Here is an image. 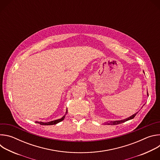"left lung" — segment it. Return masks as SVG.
<instances>
[{
	"instance_id": "left-lung-1",
	"label": "left lung",
	"mask_w": 160,
	"mask_h": 160,
	"mask_svg": "<svg viewBox=\"0 0 160 160\" xmlns=\"http://www.w3.org/2000/svg\"><path fill=\"white\" fill-rule=\"evenodd\" d=\"M137 113H138V112L135 113L134 115H132L131 117H128V118H125V119H124V120H116V121H109V122H108L106 123V125H118V124L124 123L125 122H127V121H128V120H130L133 119V118L135 117V115H137Z\"/></svg>"
}]
</instances>
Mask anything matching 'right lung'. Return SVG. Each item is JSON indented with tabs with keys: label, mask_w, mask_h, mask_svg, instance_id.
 <instances>
[{
	"label": "right lung",
	"mask_w": 160,
	"mask_h": 160,
	"mask_svg": "<svg viewBox=\"0 0 160 160\" xmlns=\"http://www.w3.org/2000/svg\"><path fill=\"white\" fill-rule=\"evenodd\" d=\"M67 112H68V109H66V111L65 115H64L61 118L58 119V120H56L51 121V122H45V123H44V122H36L35 123H39V124H40V125H56V124H57V123H59L60 122L62 121V120L64 119L65 116H66V115L67 114Z\"/></svg>",
	"instance_id": "add662e5"
}]
</instances>
